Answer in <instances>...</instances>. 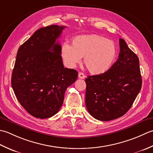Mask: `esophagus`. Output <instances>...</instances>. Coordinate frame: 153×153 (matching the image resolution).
Returning a JSON list of instances; mask_svg holds the SVG:
<instances>
[{
	"label": "esophagus",
	"instance_id": "34e87169",
	"mask_svg": "<svg viewBox=\"0 0 153 153\" xmlns=\"http://www.w3.org/2000/svg\"><path fill=\"white\" fill-rule=\"evenodd\" d=\"M78 76H79V79H84L85 78V74H84V73H82V72L79 73V74H78Z\"/></svg>",
	"mask_w": 153,
	"mask_h": 153
}]
</instances>
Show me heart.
I'll list each match as a JSON object with an SVG mask.
<instances>
[{"instance_id": "1", "label": "heart", "mask_w": 153, "mask_h": 153, "mask_svg": "<svg viewBox=\"0 0 153 153\" xmlns=\"http://www.w3.org/2000/svg\"><path fill=\"white\" fill-rule=\"evenodd\" d=\"M117 54L116 44L111 40L97 34L74 37L72 46L65 44L61 55L68 67L73 68L84 57V63L92 74H102L111 68Z\"/></svg>"}]
</instances>
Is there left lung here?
<instances>
[{"label":"left lung","mask_w":153,"mask_h":153,"mask_svg":"<svg viewBox=\"0 0 153 153\" xmlns=\"http://www.w3.org/2000/svg\"><path fill=\"white\" fill-rule=\"evenodd\" d=\"M120 48L118 59L106 73L85 79L86 106L96 120L110 121L123 116L141 88L138 57L123 39H120Z\"/></svg>","instance_id":"8db88e82"}]
</instances>
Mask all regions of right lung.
<instances>
[{"label":"right lung","mask_w":153,"mask_h":153,"mask_svg":"<svg viewBox=\"0 0 153 153\" xmlns=\"http://www.w3.org/2000/svg\"><path fill=\"white\" fill-rule=\"evenodd\" d=\"M65 27L51 25L37 30L17 52L12 87L22 106L37 118L57 114L65 90L77 79L76 70L64 67L57 42Z\"/></svg>","instance_id":"1"}]
</instances>
